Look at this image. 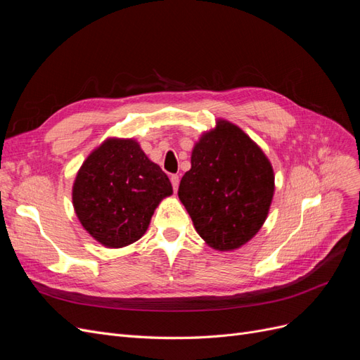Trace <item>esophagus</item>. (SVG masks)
Here are the masks:
<instances>
[{
	"mask_svg": "<svg viewBox=\"0 0 360 360\" xmlns=\"http://www.w3.org/2000/svg\"><path fill=\"white\" fill-rule=\"evenodd\" d=\"M169 180H171V183H172V188H174V191H177V188H179V183H180V177L177 176V174H172V176L169 177Z\"/></svg>",
	"mask_w": 360,
	"mask_h": 360,
	"instance_id": "1",
	"label": "esophagus"
}]
</instances>
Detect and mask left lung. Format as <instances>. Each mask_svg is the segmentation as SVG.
Instances as JSON below:
<instances>
[{
    "mask_svg": "<svg viewBox=\"0 0 360 360\" xmlns=\"http://www.w3.org/2000/svg\"><path fill=\"white\" fill-rule=\"evenodd\" d=\"M179 198L212 248L231 250L264 224L275 177L269 159L242 129L219 122L193 147Z\"/></svg>",
    "mask_w": 360,
    "mask_h": 360,
    "instance_id": "8db88e82",
    "label": "left lung"
}]
</instances>
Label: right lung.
I'll use <instances>...</instances> for the list:
<instances>
[{"mask_svg":"<svg viewBox=\"0 0 360 360\" xmlns=\"http://www.w3.org/2000/svg\"><path fill=\"white\" fill-rule=\"evenodd\" d=\"M168 176L134 139H108L86 158L73 184V207L82 226L108 248L141 238L162 198Z\"/></svg>","mask_w":360,"mask_h":360,"instance_id":"obj_1","label":"right lung"}]
</instances>
